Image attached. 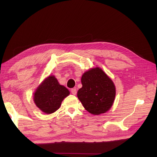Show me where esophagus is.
<instances>
[{"label":"esophagus","instance_id":"34e87169","mask_svg":"<svg viewBox=\"0 0 157 157\" xmlns=\"http://www.w3.org/2000/svg\"><path fill=\"white\" fill-rule=\"evenodd\" d=\"M71 92L73 95H76V94H77V89H76V88H72L71 90Z\"/></svg>","mask_w":157,"mask_h":157}]
</instances>
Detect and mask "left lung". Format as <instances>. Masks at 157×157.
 I'll use <instances>...</instances> for the list:
<instances>
[{"mask_svg": "<svg viewBox=\"0 0 157 157\" xmlns=\"http://www.w3.org/2000/svg\"><path fill=\"white\" fill-rule=\"evenodd\" d=\"M82 87L77 97L83 107L92 115L105 113L112 107L116 88L112 80L99 67L86 71L81 78Z\"/></svg>", "mask_w": 157, "mask_h": 157, "instance_id": "obj_1", "label": "left lung"}]
</instances>
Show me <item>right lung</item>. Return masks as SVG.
<instances>
[{
	"instance_id": "right-lung-1",
	"label": "right lung",
	"mask_w": 157,
	"mask_h": 157,
	"mask_svg": "<svg viewBox=\"0 0 157 157\" xmlns=\"http://www.w3.org/2000/svg\"><path fill=\"white\" fill-rule=\"evenodd\" d=\"M70 92L67 88L60 85L54 76H49L34 94V102L40 110L46 114H51L60 107L63 99Z\"/></svg>"
}]
</instances>
